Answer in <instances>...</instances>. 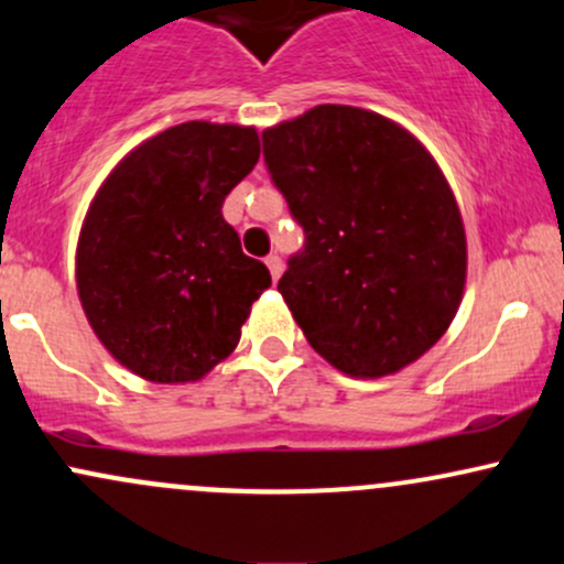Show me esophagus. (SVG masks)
I'll list each match as a JSON object with an SVG mask.
<instances>
[{
	"label": "esophagus",
	"mask_w": 564,
	"mask_h": 564,
	"mask_svg": "<svg viewBox=\"0 0 564 564\" xmlns=\"http://www.w3.org/2000/svg\"><path fill=\"white\" fill-rule=\"evenodd\" d=\"M264 264H268V270H270L272 281H278V278H281V272H283V262H281V257H278V253H270V257L264 259Z\"/></svg>",
	"instance_id": "34e87169"
}]
</instances>
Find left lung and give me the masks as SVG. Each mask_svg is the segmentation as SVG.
I'll return each mask as SVG.
<instances>
[{
  "mask_svg": "<svg viewBox=\"0 0 564 564\" xmlns=\"http://www.w3.org/2000/svg\"><path fill=\"white\" fill-rule=\"evenodd\" d=\"M305 249L278 292L343 375H395L442 339L466 289V230L431 152L377 111L321 104L262 133Z\"/></svg>",
  "mask_w": 564,
  "mask_h": 564,
  "instance_id": "1",
  "label": "left lung"
}]
</instances>
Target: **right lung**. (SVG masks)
I'll return each instance as SVG.
<instances>
[{"mask_svg":"<svg viewBox=\"0 0 564 564\" xmlns=\"http://www.w3.org/2000/svg\"><path fill=\"white\" fill-rule=\"evenodd\" d=\"M257 160V128L192 120L128 152L98 187L79 230L77 292L133 375L195 382L238 345L272 281L221 203Z\"/></svg>","mask_w":564,"mask_h":564,"instance_id":"add662e5","label":"right lung"}]
</instances>
